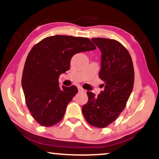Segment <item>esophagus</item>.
I'll return each instance as SVG.
<instances>
[{
  "label": "esophagus",
  "mask_w": 159,
  "mask_h": 159,
  "mask_svg": "<svg viewBox=\"0 0 159 159\" xmlns=\"http://www.w3.org/2000/svg\"><path fill=\"white\" fill-rule=\"evenodd\" d=\"M78 92H86V90L82 89V87H78Z\"/></svg>",
  "instance_id": "obj_1"
}]
</instances>
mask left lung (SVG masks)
<instances>
[{
  "label": "left lung",
  "instance_id": "obj_1",
  "mask_svg": "<svg viewBox=\"0 0 159 159\" xmlns=\"http://www.w3.org/2000/svg\"><path fill=\"white\" fill-rule=\"evenodd\" d=\"M92 40L102 53L99 77L104 82V89L97 96L87 92L88 102L82 111L88 123L104 128L125 108L133 89L134 67L129 52L118 41L101 38Z\"/></svg>",
  "mask_w": 159,
  "mask_h": 159
}]
</instances>
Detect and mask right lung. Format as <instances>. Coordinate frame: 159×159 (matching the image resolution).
Masks as SVG:
<instances>
[{
  "mask_svg": "<svg viewBox=\"0 0 159 159\" xmlns=\"http://www.w3.org/2000/svg\"><path fill=\"white\" fill-rule=\"evenodd\" d=\"M95 49L87 38L67 35L50 36L32 48L24 66L22 87L27 107L40 125L60 122L77 93V87H60L58 81L60 75L70 70L72 56Z\"/></svg>",
  "mask_w": 159,
  "mask_h": 159,
  "instance_id": "obj_1",
  "label": "right lung"
}]
</instances>
